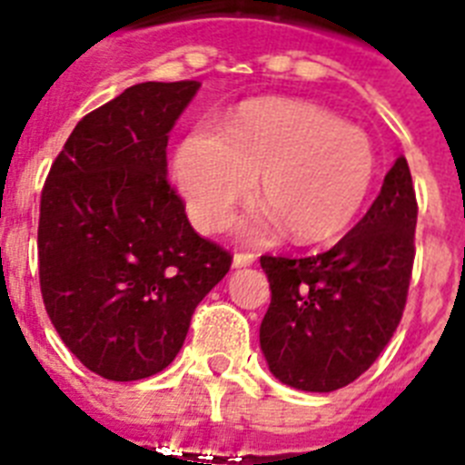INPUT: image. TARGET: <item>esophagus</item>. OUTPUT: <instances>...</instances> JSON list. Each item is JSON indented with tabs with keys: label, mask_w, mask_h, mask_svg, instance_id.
Returning a JSON list of instances; mask_svg holds the SVG:
<instances>
[{
	"label": "esophagus",
	"mask_w": 465,
	"mask_h": 465,
	"mask_svg": "<svg viewBox=\"0 0 465 465\" xmlns=\"http://www.w3.org/2000/svg\"><path fill=\"white\" fill-rule=\"evenodd\" d=\"M255 262V252H248V251H241L233 255V267H248Z\"/></svg>",
	"instance_id": "1"
}]
</instances>
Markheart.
<instances>
[{
	"instance_id": "obj_1",
	"label": "heart",
	"mask_w": 465,
	"mask_h": 465,
	"mask_svg": "<svg viewBox=\"0 0 465 465\" xmlns=\"http://www.w3.org/2000/svg\"><path fill=\"white\" fill-rule=\"evenodd\" d=\"M173 176L195 224L217 232L258 181L267 210L248 229L279 224L301 243L349 229L375 179V150L361 128L298 100H255L226 119L222 134L198 126L173 154Z\"/></svg>"
}]
</instances>
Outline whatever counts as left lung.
Returning a JSON list of instances; mask_svg holds the SVG:
<instances>
[{"label": "left lung", "mask_w": 465, "mask_h": 465, "mask_svg": "<svg viewBox=\"0 0 465 465\" xmlns=\"http://www.w3.org/2000/svg\"><path fill=\"white\" fill-rule=\"evenodd\" d=\"M416 222V188L401 154L363 220L334 248L260 258L272 289L260 349L279 382L334 391L375 363L406 308Z\"/></svg>", "instance_id": "obj_1"}]
</instances>
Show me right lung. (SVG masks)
Masks as SVG:
<instances>
[{"mask_svg": "<svg viewBox=\"0 0 465 465\" xmlns=\"http://www.w3.org/2000/svg\"><path fill=\"white\" fill-rule=\"evenodd\" d=\"M198 81L138 83L93 109L52 162L40 198L45 311L95 375H157L232 252L195 233L167 179V141Z\"/></svg>", "mask_w": 465, "mask_h": 465, "instance_id": "right-lung-1", "label": "right lung"}]
</instances>
